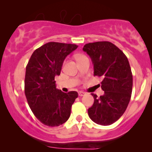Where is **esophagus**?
<instances>
[{"instance_id": "obj_1", "label": "esophagus", "mask_w": 152, "mask_h": 152, "mask_svg": "<svg viewBox=\"0 0 152 152\" xmlns=\"http://www.w3.org/2000/svg\"><path fill=\"white\" fill-rule=\"evenodd\" d=\"M84 95H86V93H85V92H83V91L78 92V96H84Z\"/></svg>"}]
</instances>
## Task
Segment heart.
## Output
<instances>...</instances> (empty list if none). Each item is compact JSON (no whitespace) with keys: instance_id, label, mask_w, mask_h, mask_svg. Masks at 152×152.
Returning <instances> with one entry per match:
<instances>
[{"instance_id":"b5f03b06","label":"heart","mask_w":152,"mask_h":152,"mask_svg":"<svg viewBox=\"0 0 152 152\" xmlns=\"http://www.w3.org/2000/svg\"><path fill=\"white\" fill-rule=\"evenodd\" d=\"M86 58V56H85L84 55H83V54H78V55H76V59H77V61H78L80 60H82V59Z\"/></svg>"}]
</instances>
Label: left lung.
Here are the masks:
<instances>
[{"mask_svg":"<svg viewBox=\"0 0 152 152\" xmlns=\"http://www.w3.org/2000/svg\"><path fill=\"white\" fill-rule=\"evenodd\" d=\"M94 64V76L102 77L104 94L94 96L88 110L91 119L97 124L111 125L126 111L132 96L133 77L128 58L117 46L109 41L88 43L83 48Z\"/></svg>","mask_w":152,"mask_h":152,"instance_id":"8db88e82","label":"left lung"}]
</instances>
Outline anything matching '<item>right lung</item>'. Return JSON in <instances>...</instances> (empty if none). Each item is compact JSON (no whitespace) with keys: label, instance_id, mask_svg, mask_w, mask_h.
<instances>
[{"label":"right lung","instance_id":"add662e5","mask_svg":"<svg viewBox=\"0 0 152 152\" xmlns=\"http://www.w3.org/2000/svg\"><path fill=\"white\" fill-rule=\"evenodd\" d=\"M78 48L76 44L49 42L34 50L26 66L25 95L31 111L41 123L58 126L69 119L76 91L64 93L56 88L64 59Z\"/></svg>","mask_w":152,"mask_h":152}]
</instances>
